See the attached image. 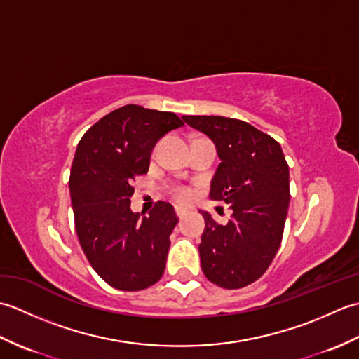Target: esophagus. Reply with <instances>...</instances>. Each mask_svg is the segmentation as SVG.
Returning <instances> with one entry per match:
<instances>
[{
	"label": "esophagus",
	"instance_id": "34e87169",
	"mask_svg": "<svg viewBox=\"0 0 359 359\" xmlns=\"http://www.w3.org/2000/svg\"><path fill=\"white\" fill-rule=\"evenodd\" d=\"M174 210H175V215H177V217H184L188 212V208L180 207V205H177V207H175Z\"/></svg>",
	"mask_w": 359,
	"mask_h": 359
}]
</instances>
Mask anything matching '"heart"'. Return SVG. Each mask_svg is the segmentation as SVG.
Segmentation results:
<instances>
[{
  "mask_svg": "<svg viewBox=\"0 0 359 359\" xmlns=\"http://www.w3.org/2000/svg\"><path fill=\"white\" fill-rule=\"evenodd\" d=\"M175 194H177V197H182V199H184V197L188 196V191L185 188H177L175 189Z\"/></svg>",
  "mask_w": 359,
  "mask_h": 359,
  "instance_id": "b5f03b06",
  "label": "heart"
}]
</instances>
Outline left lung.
I'll list each match as a JSON object with an SVG mask.
<instances>
[{"instance_id": "1", "label": "left lung", "mask_w": 359, "mask_h": 359, "mask_svg": "<svg viewBox=\"0 0 359 359\" xmlns=\"http://www.w3.org/2000/svg\"><path fill=\"white\" fill-rule=\"evenodd\" d=\"M185 123L215 143L220 163L210 197L233 210L226 225L201 211L202 271L222 288H242L269 269L284 233L290 172L280 144L247 121L219 116H184Z\"/></svg>"}]
</instances>
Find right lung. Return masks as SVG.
Wrapping results in <instances>:
<instances>
[{"label": "right lung", "instance_id": "add662e5", "mask_svg": "<svg viewBox=\"0 0 359 359\" xmlns=\"http://www.w3.org/2000/svg\"><path fill=\"white\" fill-rule=\"evenodd\" d=\"M180 126L174 112L126 104L89 128L75 151L69 179L75 230L89 264L117 290H144L165 271L179 219L162 201L148 216L134 212L131 184L148 172L156 143Z\"/></svg>", "mask_w": 359, "mask_h": 359}]
</instances>
